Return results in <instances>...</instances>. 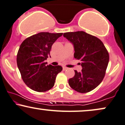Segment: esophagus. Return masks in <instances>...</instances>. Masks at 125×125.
I'll return each mask as SVG.
<instances>
[{"instance_id": "esophagus-1", "label": "esophagus", "mask_w": 125, "mask_h": 125, "mask_svg": "<svg viewBox=\"0 0 125 125\" xmlns=\"http://www.w3.org/2000/svg\"><path fill=\"white\" fill-rule=\"evenodd\" d=\"M67 69H68V68H67V67H65V66H63V70H67Z\"/></svg>"}]
</instances>
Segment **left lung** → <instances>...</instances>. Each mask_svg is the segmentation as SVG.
<instances>
[{"label": "left lung", "instance_id": "8db88e82", "mask_svg": "<svg viewBox=\"0 0 125 125\" xmlns=\"http://www.w3.org/2000/svg\"><path fill=\"white\" fill-rule=\"evenodd\" d=\"M63 36L73 44L74 57L80 60L82 66L81 72L74 70L69 84L79 93L90 92L104 77L109 59L108 51L100 39L84 31L65 32Z\"/></svg>", "mask_w": 125, "mask_h": 125}]
</instances>
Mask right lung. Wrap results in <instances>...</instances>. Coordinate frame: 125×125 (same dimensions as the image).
I'll use <instances>...</instances> for the list:
<instances>
[{
	"label": "right lung",
	"instance_id": "obj_1",
	"mask_svg": "<svg viewBox=\"0 0 125 125\" xmlns=\"http://www.w3.org/2000/svg\"><path fill=\"white\" fill-rule=\"evenodd\" d=\"M63 33L42 32L28 37L21 43L17 55V64L21 78L27 86L37 92L48 91L55 84L61 66L47 65L53 43Z\"/></svg>",
	"mask_w": 125,
	"mask_h": 125
}]
</instances>
